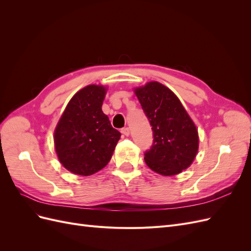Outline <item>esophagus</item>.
I'll return each mask as SVG.
<instances>
[{
    "label": "esophagus",
    "mask_w": 251,
    "mask_h": 251,
    "mask_svg": "<svg viewBox=\"0 0 251 251\" xmlns=\"http://www.w3.org/2000/svg\"><path fill=\"white\" fill-rule=\"evenodd\" d=\"M121 133H123L125 136H128V135H130V128L124 127L123 130H121Z\"/></svg>",
    "instance_id": "1"
}]
</instances>
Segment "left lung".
<instances>
[{"instance_id":"left-lung-1","label":"left lung","mask_w":251,"mask_h":251,"mask_svg":"<svg viewBox=\"0 0 251 251\" xmlns=\"http://www.w3.org/2000/svg\"><path fill=\"white\" fill-rule=\"evenodd\" d=\"M135 94L153 131V144L144 153L149 168L163 176L186 170L198 153V130L172 91L158 81L136 88Z\"/></svg>"}]
</instances>
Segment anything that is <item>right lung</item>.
<instances>
[{
  "label": "right lung",
  "mask_w": 251,
  "mask_h": 251,
  "mask_svg": "<svg viewBox=\"0 0 251 251\" xmlns=\"http://www.w3.org/2000/svg\"><path fill=\"white\" fill-rule=\"evenodd\" d=\"M107 89L90 85L75 94L54 131L59 162L68 171L90 176L111 160L121 134L101 110Z\"/></svg>",
  "instance_id": "obj_1"
}]
</instances>
